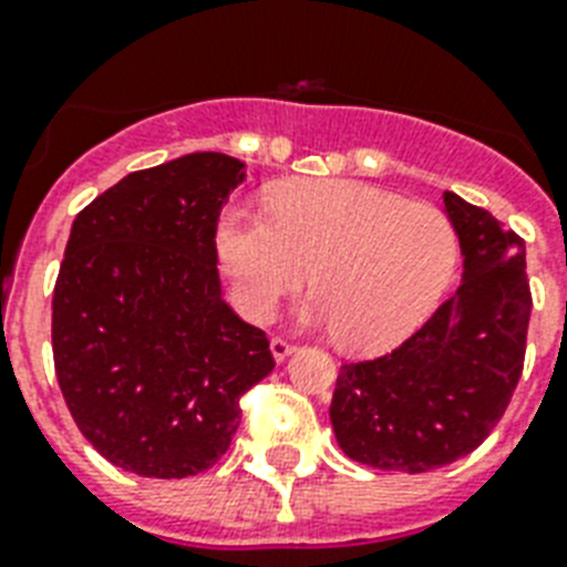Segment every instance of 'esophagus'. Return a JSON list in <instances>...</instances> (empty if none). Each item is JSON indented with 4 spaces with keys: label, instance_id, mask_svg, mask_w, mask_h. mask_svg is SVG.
Masks as SVG:
<instances>
[{
    "label": "esophagus",
    "instance_id": "obj_1",
    "mask_svg": "<svg viewBox=\"0 0 567 567\" xmlns=\"http://www.w3.org/2000/svg\"><path fill=\"white\" fill-rule=\"evenodd\" d=\"M270 352H274L276 361H285L293 352V343H288L285 338H274L270 340Z\"/></svg>",
    "mask_w": 567,
    "mask_h": 567
}]
</instances>
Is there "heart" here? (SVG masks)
<instances>
[{
    "label": "heart",
    "mask_w": 567,
    "mask_h": 567,
    "mask_svg": "<svg viewBox=\"0 0 567 567\" xmlns=\"http://www.w3.org/2000/svg\"><path fill=\"white\" fill-rule=\"evenodd\" d=\"M215 250L250 323H268L311 270L317 297L302 317L338 329L355 352H384L413 334L457 265V236L436 206L352 179H291L270 197V215L227 206Z\"/></svg>",
    "instance_id": "1"
}]
</instances>
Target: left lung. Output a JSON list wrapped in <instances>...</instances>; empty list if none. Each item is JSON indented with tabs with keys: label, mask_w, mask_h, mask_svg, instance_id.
<instances>
[{
	"label": "left lung",
	"mask_w": 567,
	"mask_h": 567,
	"mask_svg": "<svg viewBox=\"0 0 567 567\" xmlns=\"http://www.w3.org/2000/svg\"><path fill=\"white\" fill-rule=\"evenodd\" d=\"M463 282L416 334L375 361L343 363L331 427L343 454L381 472H431L489 436L522 379L530 323L524 241L445 192Z\"/></svg>",
	"instance_id": "obj_1"
}]
</instances>
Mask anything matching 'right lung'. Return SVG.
Masks as SVG:
<instances>
[{"label":"right lung","mask_w":567,"mask_h":567,"mask_svg":"<svg viewBox=\"0 0 567 567\" xmlns=\"http://www.w3.org/2000/svg\"><path fill=\"white\" fill-rule=\"evenodd\" d=\"M200 151L133 172L78 212L52 299L54 372L81 434L113 466H215L241 399L274 370L268 338L220 297L215 229L244 183Z\"/></svg>","instance_id":"1"}]
</instances>
